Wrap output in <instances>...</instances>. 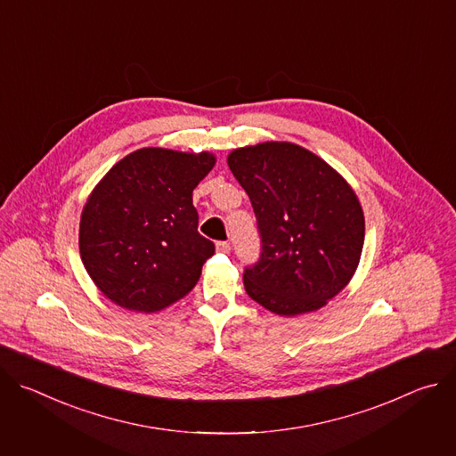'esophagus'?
<instances>
[{"label":"esophagus","instance_id":"34e87169","mask_svg":"<svg viewBox=\"0 0 456 456\" xmlns=\"http://www.w3.org/2000/svg\"><path fill=\"white\" fill-rule=\"evenodd\" d=\"M216 250H218V252L227 254V252L231 250V245H229L227 241H218V243H216Z\"/></svg>","mask_w":456,"mask_h":456}]
</instances>
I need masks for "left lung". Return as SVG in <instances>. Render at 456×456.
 Segmentation results:
<instances>
[{
  "label": "left lung",
  "instance_id": "8db88e82",
  "mask_svg": "<svg viewBox=\"0 0 456 456\" xmlns=\"http://www.w3.org/2000/svg\"><path fill=\"white\" fill-rule=\"evenodd\" d=\"M227 164L248 194L262 252L245 267L247 294L280 315L314 312L352 280L364 243L354 189L290 142L234 150Z\"/></svg>",
  "mask_w": 456,
  "mask_h": 456
}]
</instances>
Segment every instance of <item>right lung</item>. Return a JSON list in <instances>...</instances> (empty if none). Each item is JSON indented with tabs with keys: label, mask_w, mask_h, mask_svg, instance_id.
Listing matches in <instances>:
<instances>
[{
	"label": "right lung",
	"mask_w": 456,
	"mask_h": 456,
	"mask_svg": "<svg viewBox=\"0 0 456 456\" xmlns=\"http://www.w3.org/2000/svg\"><path fill=\"white\" fill-rule=\"evenodd\" d=\"M213 166L211 153L144 148L95 185L81 216L79 250L115 305L150 314L197 285L215 243L199 232L192 189Z\"/></svg>",
	"instance_id": "right-lung-1"
}]
</instances>
